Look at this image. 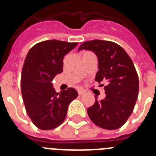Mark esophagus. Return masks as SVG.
<instances>
[{
	"label": "esophagus",
	"instance_id": "1",
	"mask_svg": "<svg viewBox=\"0 0 156 156\" xmlns=\"http://www.w3.org/2000/svg\"><path fill=\"white\" fill-rule=\"evenodd\" d=\"M77 92H78V94L79 95H82L85 93V90H83L82 88H78L77 89Z\"/></svg>",
	"mask_w": 156,
	"mask_h": 156
}]
</instances>
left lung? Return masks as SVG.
Returning <instances> with one entry per match:
<instances>
[{"label":"left lung","mask_w":156,"mask_h":156,"mask_svg":"<svg viewBox=\"0 0 156 156\" xmlns=\"http://www.w3.org/2000/svg\"><path fill=\"white\" fill-rule=\"evenodd\" d=\"M94 52L98 59L95 81L105 82V98L87 108L90 120L106 129H116L124 124L133 112L139 90V79L131 58L115 43L94 41L83 43L78 48ZM104 86V84H101Z\"/></svg>","instance_id":"8db88e82"}]
</instances>
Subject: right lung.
<instances>
[{
    "label": "right lung",
    "mask_w": 156,
    "mask_h": 156,
    "mask_svg": "<svg viewBox=\"0 0 156 156\" xmlns=\"http://www.w3.org/2000/svg\"><path fill=\"white\" fill-rule=\"evenodd\" d=\"M77 43L50 40L37 43L25 58L21 90L26 110L41 129H52L65 120L69 105L78 96L74 88L57 93L51 81L62 73L63 58Z\"/></svg>",
    "instance_id": "1"
}]
</instances>
